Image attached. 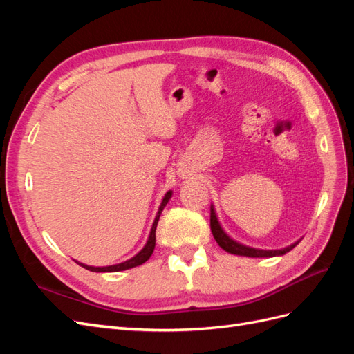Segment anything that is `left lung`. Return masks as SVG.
I'll return each instance as SVG.
<instances>
[{
  "mask_svg": "<svg viewBox=\"0 0 354 354\" xmlns=\"http://www.w3.org/2000/svg\"><path fill=\"white\" fill-rule=\"evenodd\" d=\"M211 232L214 239L217 241V243L221 246L224 251H227L234 255H243V257H276V255H283L286 252L291 251L292 248L299 243V241L294 242L292 245L286 246V248L282 250H259V248H251V246H246L243 243H239L234 239H232L229 234L223 230L220 226V221L217 218L216 209H214V205H211Z\"/></svg>",
  "mask_w": 354,
  "mask_h": 354,
  "instance_id": "8db88e82",
  "label": "left lung"
}]
</instances>
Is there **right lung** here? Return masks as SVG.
Here are the masks:
<instances>
[{
    "mask_svg": "<svg viewBox=\"0 0 354 354\" xmlns=\"http://www.w3.org/2000/svg\"><path fill=\"white\" fill-rule=\"evenodd\" d=\"M171 195H173V190H168L162 202H160L159 205V209L156 212V217L153 220V224H152V229H151V233H149V238H147V242L146 245L142 248L140 252H137L134 257H131L130 260H127L124 263H120V264H113V266H106V267H93V266H87L84 263H80L77 261L81 267H84V269H87L90 272H95V273H104V272H122V270H128V269H133V267H137L140 266L143 263H146L149 259H151V255L155 250V242H156V226H158V221H159V217H160V212H162V209L165 208V205L168 203V201L171 199Z\"/></svg>",
    "mask_w": 354,
    "mask_h": 354,
    "instance_id": "right-lung-1",
    "label": "right lung"
}]
</instances>
